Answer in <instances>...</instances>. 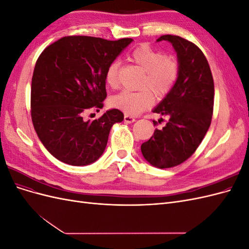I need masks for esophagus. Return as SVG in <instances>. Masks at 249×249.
I'll return each mask as SVG.
<instances>
[{"label": "esophagus", "instance_id": "34e87169", "mask_svg": "<svg viewBox=\"0 0 249 249\" xmlns=\"http://www.w3.org/2000/svg\"><path fill=\"white\" fill-rule=\"evenodd\" d=\"M124 119L125 124H132V123L135 122V120H136L133 116H130V115H124Z\"/></svg>", "mask_w": 249, "mask_h": 249}]
</instances>
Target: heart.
Returning a JSON list of instances; mask_svg holds the SVG:
<instances>
[{"mask_svg": "<svg viewBox=\"0 0 249 249\" xmlns=\"http://www.w3.org/2000/svg\"><path fill=\"white\" fill-rule=\"evenodd\" d=\"M133 63L144 71L140 82V91L124 90L111 99L112 106L127 115H137L154 104L152 92L161 97L167 94L178 77L179 66L175 56L161 54L146 44L135 48L129 55ZM120 62L115 60L106 71V83L111 88L119 85Z\"/></svg>", "mask_w": 249, "mask_h": 249, "instance_id": "obj_1", "label": "heart"}]
</instances>
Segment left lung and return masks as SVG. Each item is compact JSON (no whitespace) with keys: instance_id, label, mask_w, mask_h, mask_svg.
<instances>
[{"instance_id":"left-lung-1","label":"left lung","mask_w":249,"mask_h":249,"mask_svg":"<svg viewBox=\"0 0 249 249\" xmlns=\"http://www.w3.org/2000/svg\"><path fill=\"white\" fill-rule=\"evenodd\" d=\"M162 40L170 42L177 52L178 77L153 110L167 116L168 122L142 143L141 153L149 164L163 169L185 162L205 137L213 114L214 81L207 58L194 43L176 35L157 39ZM153 123L156 125L157 122Z\"/></svg>"}]
</instances>
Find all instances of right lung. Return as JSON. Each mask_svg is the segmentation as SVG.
Here are the masks:
<instances>
[{
    "mask_svg": "<svg viewBox=\"0 0 249 249\" xmlns=\"http://www.w3.org/2000/svg\"><path fill=\"white\" fill-rule=\"evenodd\" d=\"M132 41L67 36L37 59L31 85L32 123L44 147L59 161L85 166L105 152L111 127L123 122L124 113L108 110L92 122L83 117L91 108H103L106 71Z\"/></svg>",
    "mask_w": 249,
    "mask_h": 249,
    "instance_id": "add662e5",
    "label": "right lung"
}]
</instances>
